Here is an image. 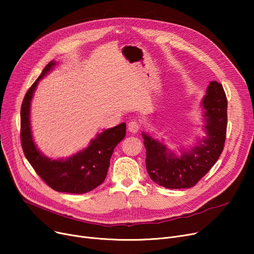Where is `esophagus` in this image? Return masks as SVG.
<instances>
[{
	"label": "esophagus",
	"instance_id": "1",
	"mask_svg": "<svg viewBox=\"0 0 254 254\" xmlns=\"http://www.w3.org/2000/svg\"><path fill=\"white\" fill-rule=\"evenodd\" d=\"M127 128L131 132V134H136V132H138V130L140 129V124L138 122H136V120H132V122L128 123Z\"/></svg>",
	"mask_w": 254,
	"mask_h": 254
}]
</instances>
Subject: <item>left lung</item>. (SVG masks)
<instances>
[{
  "label": "left lung",
  "mask_w": 254,
  "mask_h": 254,
  "mask_svg": "<svg viewBox=\"0 0 254 254\" xmlns=\"http://www.w3.org/2000/svg\"><path fill=\"white\" fill-rule=\"evenodd\" d=\"M201 107L204 118L203 138L191 148H180V155L170 150L163 141L142 132L146 148V169L152 181L166 189L194 186L219 158L228 125V101L223 87L211 81Z\"/></svg>",
  "instance_id": "1"
}]
</instances>
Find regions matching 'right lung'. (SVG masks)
<instances>
[{
    "instance_id": "obj_1",
    "label": "right lung",
    "mask_w": 254,
    "mask_h": 254,
    "mask_svg": "<svg viewBox=\"0 0 254 254\" xmlns=\"http://www.w3.org/2000/svg\"><path fill=\"white\" fill-rule=\"evenodd\" d=\"M58 63L51 61L26 91L20 110V139L24 155L37 174L52 190L60 192L85 193L95 190L106 178L110 158L117 144L124 140L126 124L107 128L92 139L86 148L66 157L52 159L37 148L31 127V102L40 80Z\"/></svg>"
}]
</instances>
